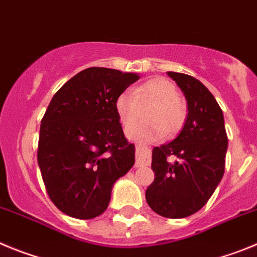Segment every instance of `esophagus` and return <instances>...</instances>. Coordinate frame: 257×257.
I'll list each match as a JSON object with an SVG mask.
<instances>
[{"label":"esophagus","instance_id":"34e87169","mask_svg":"<svg viewBox=\"0 0 257 257\" xmlns=\"http://www.w3.org/2000/svg\"><path fill=\"white\" fill-rule=\"evenodd\" d=\"M136 166L137 168H143V166H149L150 165V156L147 154V150L146 147H143L141 143H137L136 145Z\"/></svg>","mask_w":257,"mask_h":257}]
</instances>
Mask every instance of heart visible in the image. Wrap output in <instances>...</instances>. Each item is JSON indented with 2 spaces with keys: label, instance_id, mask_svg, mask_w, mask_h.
Instances as JSON below:
<instances>
[{
  "label": "heart",
  "instance_id": "heart-1",
  "mask_svg": "<svg viewBox=\"0 0 257 257\" xmlns=\"http://www.w3.org/2000/svg\"><path fill=\"white\" fill-rule=\"evenodd\" d=\"M155 102L150 108L151 123H134L126 129L128 137L136 141H150L160 137L166 131L173 134L179 131L187 116V107L178 96L173 82L165 78H154L138 85L133 92L125 91L117 97L116 111L123 124H129L141 116L142 105Z\"/></svg>",
  "mask_w": 257,
  "mask_h": 257
}]
</instances>
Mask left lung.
Instances as JSON below:
<instances>
[{"instance_id": "left-lung-1", "label": "left lung", "mask_w": 257, "mask_h": 257, "mask_svg": "<svg viewBox=\"0 0 257 257\" xmlns=\"http://www.w3.org/2000/svg\"><path fill=\"white\" fill-rule=\"evenodd\" d=\"M188 106V115L178 137L152 150L155 179L146 189V201L164 218L182 219L205 206L225 169L228 149L224 116L211 92L198 79L168 71ZM177 160L169 163L167 157Z\"/></svg>"}]
</instances>
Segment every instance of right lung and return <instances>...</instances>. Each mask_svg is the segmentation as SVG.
Instances as JSON below:
<instances>
[{
    "label": "right lung",
    "mask_w": 257,
    "mask_h": 257,
    "mask_svg": "<svg viewBox=\"0 0 257 257\" xmlns=\"http://www.w3.org/2000/svg\"><path fill=\"white\" fill-rule=\"evenodd\" d=\"M140 79L136 73L88 68L56 92L45 112L38 165L55 206L71 218L93 219L111 189L134 165V145L119 123L116 100Z\"/></svg>",
    "instance_id": "right-lung-1"
}]
</instances>
